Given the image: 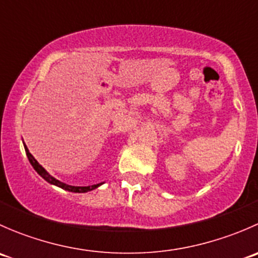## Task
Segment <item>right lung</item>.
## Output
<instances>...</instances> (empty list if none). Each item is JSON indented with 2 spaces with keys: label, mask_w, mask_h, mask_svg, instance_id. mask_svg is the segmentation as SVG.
Returning a JSON list of instances; mask_svg holds the SVG:
<instances>
[{
  "label": "right lung",
  "mask_w": 258,
  "mask_h": 258,
  "mask_svg": "<svg viewBox=\"0 0 258 258\" xmlns=\"http://www.w3.org/2000/svg\"><path fill=\"white\" fill-rule=\"evenodd\" d=\"M25 151H26V155H27V157H28V161H30V163H31V165H32V167L36 170V172H37L38 175L41 176V177L45 178L46 181L48 182V183L54 184V186L61 187V188L66 189V191H70V192H79V194H83V192L92 191V189L97 188L98 186H101V184H102V183H97V184H92V186L81 187V186H70V184L63 183V182L58 181V179H56L54 177H52L51 175H49L47 171H46L45 168H43L42 166H41L40 163H38L37 161L35 160V157H33L32 155H31L30 151H28L27 146H26V145H25Z\"/></svg>",
  "instance_id": "1"
}]
</instances>
